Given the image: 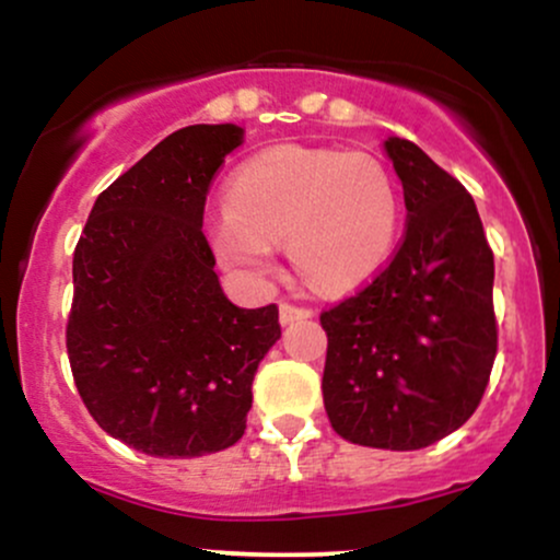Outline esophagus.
<instances>
[{"mask_svg":"<svg viewBox=\"0 0 560 560\" xmlns=\"http://www.w3.org/2000/svg\"><path fill=\"white\" fill-rule=\"evenodd\" d=\"M311 316H313V311H307V307L289 305V302H281V305H279V320H281V326H289V324H294V320L311 318Z\"/></svg>","mask_w":560,"mask_h":560,"instance_id":"obj_1","label":"esophagus"}]
</instances>
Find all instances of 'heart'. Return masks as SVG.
Here are the masks:
<instances>
[{
  "instance_id": "heart-1",
  "label": "heart",
  "mask_w": 560,
  "mask_h": 560,
  "mask_svg": "<svg viewBox=\"0 0 560 560\" xmlns=\"http://www.w3.org/2000/svg\"><path fill=\"white\" fill-rule=\"evenodd\" d=\"M229 210L208 223L218 262L244 284L276 271V244L316 289L347 292L389 260L400 199L374 158L273 147L231 176Z\"/></svg>"
}]
</instances>
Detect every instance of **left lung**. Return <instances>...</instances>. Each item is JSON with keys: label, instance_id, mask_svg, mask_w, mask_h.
<instances>
[{"label": "left lung", "instance_id": "obj_1", "mask_svg": "<svg viewBox=\"0 0 560 560\" xmlns=\"http://www.w3.org/2000/svg\"><path fill=\"white\" fill-rule=\"evenodd\" d=\"M408 229L392 262L320 316L324 405L355 445L421 450L471 419L498 352L494 260L464 184L413 141L384 139Z\"/></svg>", "mask_w": 560, "mask_h": 560}]
</instances>
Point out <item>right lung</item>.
Instances as JSON below:
<instances>
[{
    "mask_svg": "<svg viewBox=\"0 0 560 560\" xmlns=\"http://www.w3.org/2000/svg\"><path fill=\"white\" fill-rule=\"evenodd\" d=\"M242 141L234 124L173 131L96 197L75 244V387L107 434L155 458L234 445L281 337L279 307L223 294L202 234L210 178Z\"/></svg>",
    "mask_w": 560,
    "mask_h": 560,
    "instance_id": "right-lung-1",
    "label": "right lung"
}]
</instances>
